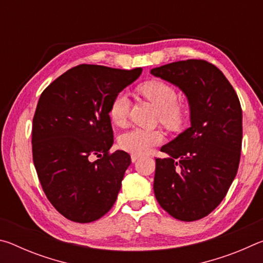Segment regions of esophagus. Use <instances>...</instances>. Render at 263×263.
Listing matches in <instances>:
<instances>
[{
	"mask_svg": "<svg viewBox=\"0 0 263 263\" xmlns=\"http://www.w3.org/2000/svg\"><path fill=\"white\" fill-rule=\"evenodd\" d=\"M138 159H139V155H137V154H131V160H132V162H136Z\"/></svg>",
	"mask_w": 263,
	"mask_h": 263,
	"instance_id": "obj_1",
	"label": "esophagus"
}]
</instances>
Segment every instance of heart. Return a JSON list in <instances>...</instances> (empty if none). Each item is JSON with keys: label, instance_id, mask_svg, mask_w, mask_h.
I'll return each instance as SVG.
<instances>
[{"label": "heart", "instance_id": "obj_1", "mask_svg": "<svg viewBox=\"0 0 263 263\" xmlns=\"http://www.w3.org/2000/svg\"><path fill=\"white\" fill-rule=\"evenodd\" d=\"M138 90L159 109L160 122L164 126L172 130L183 126L188 110L183 103L177 102V91L172 84L161 80H151L141 83ZM130 105V99L125 92H119L114 97L109 108L110 119L114 124L122 126L126 123ZM162 140V133L158 130L132 128L119 137L118 144L125 152L141 155L147 153L153 146L161 144Z\"/></svg>", "mask_w": 263, "mask_h": 263}]
</instances>
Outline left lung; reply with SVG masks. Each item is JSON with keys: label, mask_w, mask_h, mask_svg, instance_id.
Listing matches in <instances>:
<instances>
[{"label": "left lung", "mask_w": 263, "mask_h": 263, "mask_svg": "<svg viewBox=\"0 0 263 263\" xmlns=\"http://www.w3.org/2000/svg\"><path fill=\"white\" fill-rule=\"evenodd\" d=\"M151 74L184 92L191 123L162 146L167 157L155 159V198L176 219H202L219 205L237 175L242 141L238 95L221 70L205 60L172 62Z\"/></svg>", "instance_id": "8db88e82"}]
</instances>
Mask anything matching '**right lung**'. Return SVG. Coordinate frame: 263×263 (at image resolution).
Masks as SVG:
<instances>
[{
	"mask_svg": "<svg viewBox=\"0 0 263 263\" xmlns=\"http://www.w3.org/2000/svg\"><path fill=\"white\" fill-rule=\"evenodd\" d=\"M141 72L79 65L39 97L32 123L33 163L47 199L69 220L100 219L117 199L131 157L124 151L110 153L109 108ZM92 155L99 159L91 162Z\"/></svg>",
	"mask_w": 263,
	"mask_h": 263,
	"instance_id": "obj_1",
	"label": "right lung"
}]
</instances>
